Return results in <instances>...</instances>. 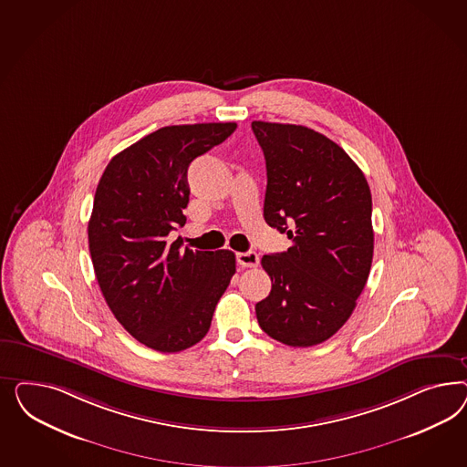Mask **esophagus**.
Masks as SVG:
<instances>
[{
  "instance_id": "obj_1",
  "label": "esophagus",
  "mask_w": 467,
  "mask_h": 467,
  "mask_svg": "<svg viewBox=\"0 0 467 467\" xmlns=\"http://www.w3.org/2000/svg\"><path fill=\"white\" fill-rule=\"evenodd\" d=\"M236 260H238V265L243 267V269H254L258 265V262H260V258H258V254H254V252H246V254H236Z\"/></svg>"
}]
</instances>
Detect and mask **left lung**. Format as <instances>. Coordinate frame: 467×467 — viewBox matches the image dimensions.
Masks as SVG:
<instances>
[{"instance_id": "8db88e82", "label": "left lung", "mask_w": 467, "mask_h": 467, "mask_svg": "<svg viewBox=\"0 0 467 467\" xmlns=\"http://www.w3.org/2000/svg\"><path fill=\"white\" fill-rule=\"evenodd\" d=\"M267 166L264 217L293 241L264 254L272 291L256 303L265 334L293 348L332 337L351 317L373 260L371 193L336 141L301 127L254 121Z\"/></svg>"}]
</instances>
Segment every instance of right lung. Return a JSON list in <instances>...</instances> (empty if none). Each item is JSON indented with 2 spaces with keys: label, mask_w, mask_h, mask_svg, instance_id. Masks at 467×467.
<instances>
[{
  "label": "right lung",
  "mask_w": 467,
  "mask_h": 467,
  "mask_svg": "<svg viewBox=\"0 0 467 467\" xmlns=\"http://www.w3.org/2000/svg\"><path fill=\"white\" fill-rule=\"evenodd\" d=\"M236 123L164 127L109 161L88 221V250L102 296L135 339L178 353L203 339L236 272L229 250L202 252L171 240L184 226L193 159L223 143Z\"/></svg>",
  "instance_id": "1"
}]
</instances>
